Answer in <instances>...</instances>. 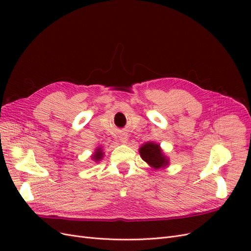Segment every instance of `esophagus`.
Returning <instances> with one entry per match:
<instances>
[{
	"mask_svg": "<svg viewBox=\"0 0 251 251\" xmlns=\"http://www.w3.org/2000/svg\"><path fill=\"white\" fill-rule=\"evenodd\" d=\"M120 141L123 143H126L127 141V135H121L120 136Z\"/></svg>",
	"mask_w": 251,
	"mask_h": 251,
	"instance_id": "34e87169",
	"label": "esophagus"
}]
</instances>
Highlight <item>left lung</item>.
I'll return each instance as SVG.
<instances>
[{
    "mask_svg": "<svg viewBox=\"0 0 251 251\" xmlns=\"http://www.w3.org/2000/svg\"><path fill=\"white\" fill-rule=\"evenodd\" d=\"M139 154L143 160L155 170L163 169L170 163V159L163 154L160 146L154 142L144 143L139 149Z\"/></svg>",
    "mask_w": 251,
    "mask_h": 251,
    "instance_id": "8db88e82",
    "label": "left lung"
}]
</instances>
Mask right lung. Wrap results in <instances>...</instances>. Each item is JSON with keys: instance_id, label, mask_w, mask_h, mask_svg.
<instances>
[{"instance_id": "obj_1", "label": "right lung", "mask_w": 251, "mask_h": 251, "mask_svg": "<svg viewBox=\"0 0 251 251\" xmlns=\"http://www.w3.org/2000/svg\"><path fill=\"white\" fill-rule=\"evenodd\" d=\"M102 155H103V151H102V150H101V148H97L96 149V151H95V153L92 155V158H93V160L94 161H100V159L102 158Z\"/></svg>"}]
</instances>
